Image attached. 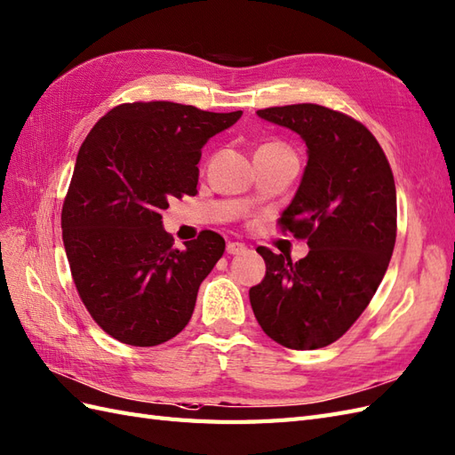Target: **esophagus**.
I'll list each match as a JSON object with an SVG mask.
<instances>
[{
	"mask_svg": "<svg viewBox=\"0 0 455 455\" xmlns=\"http://www.w3.org/2000/svg\"><path fill=\"white\" fill-rule=\"evenodd\" d=\"M243 251H246V243H242V242H228L227 243V253H230V255H240Z\"/></svg>",
	"mask_w": 455,
	"mask_h": 455,
	"instance_id": "1",
	"label": "esophagus"
}]
</instances>
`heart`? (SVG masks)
<instances>
[{
    "label": "heart",
    "mask_w": 455,
    "mask_h": 455,
    "mask_svg": "<svg viewBox=\"0 0 455 455\" xmlns=\"http://www.w3.org/2000/svg\"><path fill=\"white\" fill-rule=\"evenodd\" d=\"M271 146H275V144H271Z\"/></svg>",
    "instance_id": "b5f03b06"
}]
</instances>
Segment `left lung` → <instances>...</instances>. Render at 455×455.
Masks as SVG:
<instances>
[{
    "mask_svg": "<svg viewBox=\"0 0 455 455\" xmlns=\"http://www.w3.org/2000/svg\"><path fill=\"white\" fill-rule=\"evenodd\" d=\"M307 146V165L281 225L306 238L309 251L258 248L265 278L250 288L263 332L292 349L339 340L369 306L395 242V186L382 148L352 116L317 103L259 109Z\"/></svg>",
    "mask_w": 455,
    "mask_h": 455,
    "instance_id": "1",
    "label": "left lung"
}]
</instances>
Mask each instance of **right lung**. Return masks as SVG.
Returning <instances> with one entry per match:
<instances>
[{
  "instance_id": "right-lung-1",
  "label": "right lung",
  "mask_w": 455,
  "mask_h": 455,
  "mask_svg": "<svg viewBox=\"0 0 455 455\" xmlns=\"http://www.w3.org/2000/svg\"><path fill=\"white\" fill-rule=\"evenodd\" d=\"M240 116L172 101L124 103L80 146L63 243L80 299L115 340L157 346L188 324L225 240L204 230L174 248L161 212L171 197L197 192L202 148Z\"/></svg>"
}]
</instances>
